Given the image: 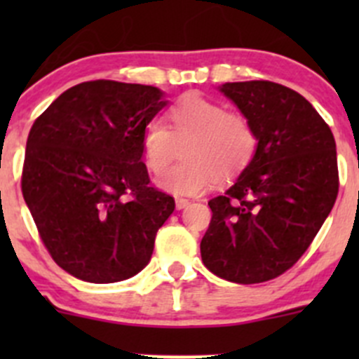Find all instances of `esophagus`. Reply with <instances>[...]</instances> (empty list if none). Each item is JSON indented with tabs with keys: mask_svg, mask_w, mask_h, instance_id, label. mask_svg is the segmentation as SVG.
<instances>
[{
	"mask_svg": "<svg viewBox=\"0 0 359 359\" xmlns=\"http://www.w3.org/2000/svg\"><path fill=\"white\" fill-rule=\"evenodd\" d=\"M187 205H189V200H186V198H177V200H175V208L177 210H184Z\"/></svg>",
	"mask_w": 359,
	"mask_h": 359,
	"instance_id": "esophagus-1",
	"label": "esophagus"
}]
</instances>
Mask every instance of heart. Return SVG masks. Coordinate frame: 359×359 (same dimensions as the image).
Masks as SVG:
<instances>
[{"label": "heart", "mask_w": 359, "mask_h": 359, "mask_svg": "<svg viewBox=\"0 0 359 359\" xmlns=\"http://www.w3.org/2000/svg\"><path fill=\"white\" fill-rule=\"evenodd\" d=\"M168 126L151 121L142 133L147 168L161 173L168 165L175 140L191 138L182 165L156 179V186L173 196H198L212 189L217 177L229 179L252 161L257 133L245 116L227 112L219 102L187 95L168 111Z\"/></svg>", "instance_id": "obj_1"}]
</instances>
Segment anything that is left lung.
Masks as SVG:
<instances>
[{
    "label": "left lung",
    "instance_id": "1",
    "mask_svg": "<svg viewBox=\"0 0 359 359\" xmlns=\"http://www.w3.org/2000/svg\"><path fill=\"white\" fill-rule=\"evenodd\" d=\"M257 133V151L222 196L208 201L203 264L219 278L269 281L302 257L339 193L330 126L295 90L273 81L219 86Z\"/></svg>",
    "mask_w": 359,
    "mask_h": 359
}]
</instances>
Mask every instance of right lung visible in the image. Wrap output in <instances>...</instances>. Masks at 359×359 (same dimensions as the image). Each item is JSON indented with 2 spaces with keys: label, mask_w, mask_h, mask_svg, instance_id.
Returning <instances> with one entry per match:
<instances>
[{
  "label": "right lung",
  "mask_w": 359,
  "mask_h": 359,
  "mask_svg": "<svg viewBox=\"0 0 359 359\" xmlns=\"http://www.w3.org/2000/svg\"><path fill=\"white\" fill-rule=\"evenodd\" d=\"M168 100L149 85L79 83L32 125L22 194L43 243L66 273L88 283L128 280L149 264L175 210L149 186L142 133Z\"/></svg>",
  "instance_id": "right-lung-1"
}]
</instances>
